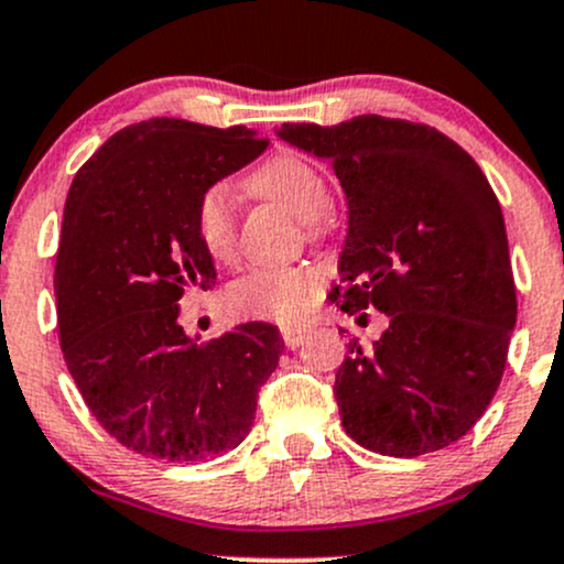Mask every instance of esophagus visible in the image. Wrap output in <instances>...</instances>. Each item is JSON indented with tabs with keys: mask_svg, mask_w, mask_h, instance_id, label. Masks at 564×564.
Masks as SVG:
<instances>
[{
	"mask_svg": "<svg viewBox=\"0 0 564 564\" xmlns=\"http://www.w3.org/2000/svg\"><path fill=\"white\" fill-rule=\"evenodd\" d=\"M281 336H283V345H286L289 349H296L304 341V336H307V332H302V328L283 326L281 328Z\"/></svg>",
	"mask_w": 564,
	"mask_h": 564,
	"instance_id": "1",
	"label": "esophagus"
}]
</instances>
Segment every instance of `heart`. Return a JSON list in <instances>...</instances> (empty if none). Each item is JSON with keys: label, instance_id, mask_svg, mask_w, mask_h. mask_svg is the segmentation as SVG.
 Wrapping results in <instances>:
<instances>
[{"label": "heart", "instance_id": "b5f03b06", "mask_svg": "<svg viewBox=\"0 0 564 564\" xmlns=\"http://www.w3.org/2000/svg\"><path fill=\"white\" fill-rule=\"evenodd\" d=\"M249 191L260 198L278 200L294 212L310 230L318 232L332 209V187L326 174L307 159L281 153L251 172ZM193 228L206 254L215 262H228L236 251V219H232L230 191L209 185L198 196ZM323 289V273L307 264H264L230 283L225 304L241 318H264L294 326L315 307Z\"/></svg>", "mask_w": 564, "mask_h": 564}]
</instances>
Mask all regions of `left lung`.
Here are the masks:
<instances>
[{
    "mask_svg": "<svg viewBox=\"0 0 564 564\" xmlns=\"http://www.w3.org/2000/svg\"><path fill=\"white\" fill-rule=\"evenodd\" d=\"M278 138L326 159L347 196L332 300L349 315L377 307L390 318L371 349L349 341L334 381L341 426L381 456L456 443L501 384L517 321L507 228L488 177L437 129L377 113L283 124Z\"/></svg>",
    "mask_w": 564,
    "mask_h": 564,
    "instance_id": "obj_1",
    "label": "left lung"
}]
</instances>
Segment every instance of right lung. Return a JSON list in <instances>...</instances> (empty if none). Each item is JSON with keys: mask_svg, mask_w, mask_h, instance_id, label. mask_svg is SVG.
<instances>
[{"mask_svg": "<svg viewBox=\"0 0 564 564\" xmlns=\"http://www.w3.org/2000/svg\"><path fill=\"white\" fill-rule=\"evenodd\" d=\"M264 148L246 127L151 119L108 138L70 183L55 262L63 358L102 430L145 458L236 448L283 352L270 323L204 345L177 323L185 289L217 278L193 228L198 196Z\"/></svg>", "mask_w": 564, "mask_h": 564, "instance_id": "obj_1", "label": "right lung"}]
</instances>
